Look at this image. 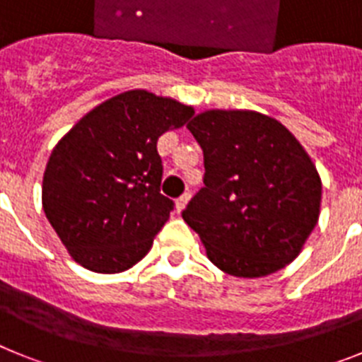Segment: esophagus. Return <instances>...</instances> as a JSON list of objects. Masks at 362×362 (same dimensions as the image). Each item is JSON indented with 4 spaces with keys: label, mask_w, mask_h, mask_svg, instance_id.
<instances>
[{
    "label": "esophagus",
    "mask_w": 362,
    "mask_h": 362,
    "mask_svg": "<svg viewBox=\"0 0 362 362\" xmlns=\"http://www.w3.org/2000/svg\"><path fill=\"white\" fill-rule=\"evenodd\" d=\"M188 201H190V194H183V196L175 201V210H177V212H183L185 206L188 204Z\"/></svg>",
    "instance_id": "esophagus-1"
}]
</instances>
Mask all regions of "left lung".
I'll list each match as a JSON object with an SVG mask.
<instances>
[{"label": "left lung", "mask_w": 362, "mask_h": 362, "mask_svg": "<svg viewBox=\"0 0 362 362\" xmlns=\"http://www.w3.org/2000/svg\"><path fill=\"white\" fill-rule=\"evenodd\" d=\"M203 150L204 187L183 219L209 259L235 277L290 264L315 228L321 177L286 127L248 110H209L187 124Z\"/></svg>", "instance_id": "1"}]
</instances>
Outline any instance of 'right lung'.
<instances>
[{"instance_id":"1","label":"right lung","mask_w":362,"mask_h":362,"mask_svg":"<svg viewBox=\"0 0 362 362\" xmlns=\"http://www.w3.org/2000/svg\"><path fill=\"white\" fill-rule=\"evenodd\" d=\"M194 108L146 90L108 99L74 124L50 153L43 210L81 267L117 274L141 261L174 201L161 194L158 139Z\"/></svg>"}]
</instances>
